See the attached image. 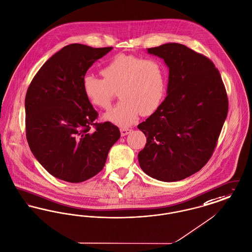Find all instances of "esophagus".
<instances>
[{
    "label": "esophagus",
    "instance_id": "esophagus-1",
    "mask_svg": "<svg viewBox=\"0 0 252 252\" xmlns=\"http://www.w3.org/2000/svg\"><path fill=\"white\" fill-rule=\"evenodd\" d=\"M131 131H132V130L129 129V128H121V129H120V134H121V136H125V135H127Z\"/></svg>",
    "mask_w": 252,
    "mask_h": 252
}]
</instances>
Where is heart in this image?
<instances>
[{"instance_id": "1", "label": "heart", "mask_w": 252, "mask_h": 252, "mask_svg": "<svg viewBox=\"0 0 252 252\" xmlns=\"http://www.w3.org/2000/svg\"><path fill=\"white\" fill-rule=\"evenodd\" d=\"M100 73L103 78L84 76L83 92L93 106L108 110L119 89L121 100L103 118L121 127L132 125L140 113L153 114L165 97L167 70L157 59L119 54Z\"/></svg>"}]
</instances>
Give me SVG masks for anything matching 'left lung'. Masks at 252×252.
Masks as SVG:
<instances>
[{
	"instance_id": "8db88e82",
	"label": "left lung",
	"mask_w": 252,
	"mask_h": 252,
	"mask_svg": "<svg viewBox=\"0 0 252 252\" xmlns=\"http://www.w3.org/2000/svg\"><path fill=\"white\" fill-rule=\"evenodd\" d=\"M169 68L167 96L137 128L147 143L138 154L142 171L164 182L185 179L210 160L226 119L228 102L212 61L186 45L148 48Z\"/></svg>"
}]
</instances>
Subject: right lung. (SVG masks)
Instances as JSON below:
<instances>
[{
    "instance_id": "right-lung-1",
    "label": "right lung",
    "mask_w": 252,
    "mask_h": 252,
    "mask_svg": "<svg viewBox=\"0 0 252 252\" xmlns=\"http://www.w3.org/2000/svg\"><path fill=\"white\" fill-rule=\"evenodd\" d=\"M112 49L66 45L41 66L27 89V142L56 178L80 183L93 177L103 169L109 150L120 137L111 122H94L97 113L82 89L87 70Z\"/></svg>"
}]
</instances>
